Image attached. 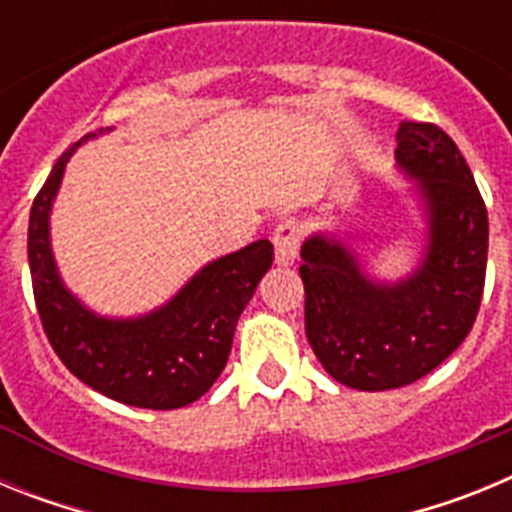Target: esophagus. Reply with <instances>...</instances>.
I'll return each mask as SVG.
<instances>
[{"label": "esophagus", "mask_w": 512, "mask_h": 512, "mask_svg": "<svg viewBox=\"0 0 512 512\" xmlns=\"http://www.w3.org/2000/svg\"><path fill=\"white\" fill-rule=\"evenodd\" d=\"M300 225L295 220H282L274 228V264L292 266L297 261V248H300Z\"/></svg>", "instance_id": "34e87169"}]
</instances>
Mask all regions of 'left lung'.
Segmentation results:
<instances>
[{
	"instance_id": "obj_1",
	"label": "left lung",
	"mask_w": 512,
	"mask_h": 512,
	"mask_svg": "<svg viewBox=\"0 0 512 512\" xmlns=\"http://www.w3.org/2000/svg\"><path fill=\"white\" fill-rule=\"evenodd\" d=\"M397 171L420 223L400 277L377 274L359 228H320L302 241L305 333L325 372L351 390L418 382L449 359L477 318L487 271V210L454 140L400 122Z\"/></svg>"
}]
</instances>
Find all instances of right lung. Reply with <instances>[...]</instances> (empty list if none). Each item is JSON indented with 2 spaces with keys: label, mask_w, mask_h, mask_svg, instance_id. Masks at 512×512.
Instances as JSON below:
<instances>
[{
  "label": "right lung",
  "mask_w": 512,
  "mask_h": 512,
  "mask_svg": "<svg viewBox=\"0 0 512 512\" xmlns=\"http://www.w3.org/2000/svg\"><path fill=\"white\" fill-rule=\"evenodd\" d=\"M89 133L63 153L30 210L27 261L45 336L76 379L110 400L176 410L200 400L228 364L241 312L271 269L266 238L197 269L164 305L140 315H104L74 295L53 256L51 215L76 148L110 133Z\"/></svg>",
  "instance_id": "add662e5"
}]
</instances>
